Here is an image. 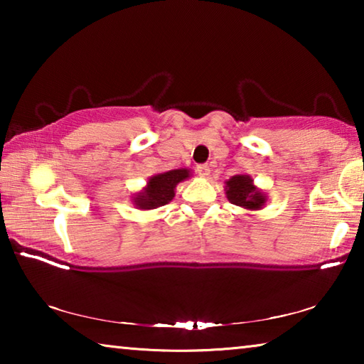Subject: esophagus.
Masks as SVG:
<instances>
[{
	"label": "esophagus",
	"mask_w": 364,
	"mask_h": 364,
	"mask_svg": "<svg viewBox=\"0 0 364 364\" xmlns=\"http://www.w3.org/2000/svg\"><path fill=\"white\" fill-rule=\"evenodd\" d=\"M197 173L202 178H207L210 175V167H208V165H199V167H197Z\"/></svg>",
	"instance_id": "esophagus-1"
}]
</instances>
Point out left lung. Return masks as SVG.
<instances>
[{
    "label": "left lung",
    "instance_id": "left-lung-1",
    "mask_svg": "<svg viewBox=\"0 0 364 364\" xmlns=\"http://www.w3.org/2000/svg\"><path fill=\"white\" fill-rule=\"evenodd\" d=\"M225 193L231 204L254 212L262 210L267 204V194L258 189L249 175H234L225 181Z\"/></svg>",
    "mask_w": 364,
    "mask_h": 364
}]
</instances>
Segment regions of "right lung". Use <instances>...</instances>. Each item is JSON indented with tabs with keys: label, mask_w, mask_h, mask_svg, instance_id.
<instances>
[{
	"label": "right lung",
	"mask_w": 364,
	"mask_h": 364,
	"mask_svg": "<svg viewBox=\"0 0 364 364\" xmlns=\"http://www.w3.org/2000/svg\"><path fill=\"white\" fill-rule=\"evenodd\" d=\"M188 178H191V170L188 168H176L151 176L146 186L132 196L133 205L139 210H152L168 204L175 197L178 184Z\"/></svg>",
	"instance_id": "add662e5"
}]
</instances>
